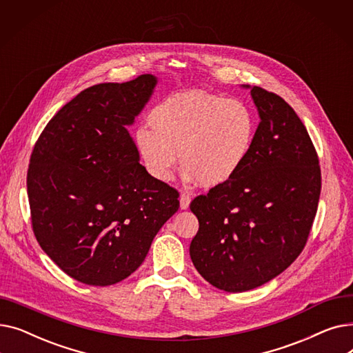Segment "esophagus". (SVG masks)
Masks as SVG:
<instances>
[{"label": "esophagus", "instance_id": "34e87169", "mask_svg": "<svg viewBox=\"0 0 353 353\" xmlns=\"http://www.w3.org/2000/svg\"><path fill=\"white\" fill-rule=\"evenodd\" d=\"M190 201H192L190 194H188V193H181V194H180V209L186 210V209L190 206Z\"/></svg>", "mask_w": 353, "mask_h": 353}]
</instances>
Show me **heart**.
Returning <instances> with one entry per match:
<instances>
[{
  "label": "heart",
  "instance_id": "obj_1",
  "mask_svg": "<svg viewBox=\"0 0 353 353\" xmlns=\"http://www.w3.org/2000/svg\"><path fill=\"white\" fill-rule=\"evenodd\" d=\"M152 128L140 127L134 141L145 172L157 181L172 177L177 161L186 179L217 188L246 164L257 120L245 101L205 91H188L160 101L148 114Z\"/></svg>",
  "mask_w": 353,
  "mask_h": 353
}]
</instances>
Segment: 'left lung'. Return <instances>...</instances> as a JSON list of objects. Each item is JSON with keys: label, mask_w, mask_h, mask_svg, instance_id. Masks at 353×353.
Wrapping results in <instances>:
<instances>
[{"label": "left lung", "mask_w": 353, "mask_h": 353, "mask_svg": "<svg viewBox=\"0 0 353 353\" xmlns=\"http://www.w3.org/2000/svg\"><path fill=\"white\" fill-rule=\"evenodd\" d=\"M250 94L261 123L246 164L190 203L199 219L192 262L210 285L232 293L262 286L296 261L322 188L318 153L294 110L262 87Z\"/></svg>", "instance_id": "left-lung-1"}]
</instances>
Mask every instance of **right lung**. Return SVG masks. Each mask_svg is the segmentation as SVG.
I'll return each mask as SVG.
<instances>
[{"mask_svg": "<svg viewBox=\"0 0 353 353\" xmlns=\"http://www.w3.org/2000/svg\"><path fill=\"white\" fill-rule=\"evenodd\" d=\"M156 84L141 74L83 90L34 145L27 173L32 232L51 261L81 283L125 279L179 210V192L145 172L125 128Z\"/></svg>", "mask_w": 353, "mask_h": 353, "instance_id": "right-lung-1", "label": "right lung"}]
</instances>
